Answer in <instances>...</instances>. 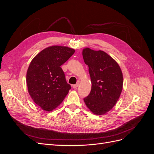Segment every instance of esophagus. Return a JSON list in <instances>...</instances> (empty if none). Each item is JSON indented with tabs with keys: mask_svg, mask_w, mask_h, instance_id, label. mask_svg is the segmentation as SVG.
<instances>
[{
	"mask_svg": "<svg viewBox=\"0 0 154 154\" xmlns=\"http://www.w3.org/2000/svg\"><path fill=\"white\" fill-rule=\"evenodd\" d=\"M78 86H79V83H76V84H74V85H72V87H73L74 88H76Z\"/></svg>",
	"mask_w": 154,
	"mask_h": 154,
	"instance_id": "1",
	"label": "esophagus"
}]
</instances>
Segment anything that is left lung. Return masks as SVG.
Instances as JSON below:
<instances>
[{
    "label": "left lung",
    "mask_w": 154,
    "mask_h": 154,
    "mask_svg": "<svg viewBox=\"0 0 154 154\" xmlns=\"http://www.w3.org/2000/svg\"><path fill=\"white\" fill-rule=\"evenodd\" d=\"M82 54L92 83L90 94L83 100L92 113L105 114L113 108L122 93V71L118 63L103 51L86 48Z\"/></svg>",
    "instance_id": "left-lung-1"
}]
</instances>
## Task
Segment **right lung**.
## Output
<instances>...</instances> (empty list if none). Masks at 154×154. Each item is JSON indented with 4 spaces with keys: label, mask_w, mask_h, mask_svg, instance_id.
<instances>
[{
    "label": "right lung",
    "mask_w": 154,
    "mask_h": 154,
    "mask_svg": "<svg viewBox=\"0 0 154 154\" xmlns=\"http://www.w3.org/2000/svg\"><path fill=\"white\" fill-rule=\"evenodd\" d=\"M75 52L66 46L53 45L43 49L32 60L26 74L29 94L45 111L62 103L71 89L61 66Z\"/></svg>",
    "instance_id": "1"
}]
</instances>
